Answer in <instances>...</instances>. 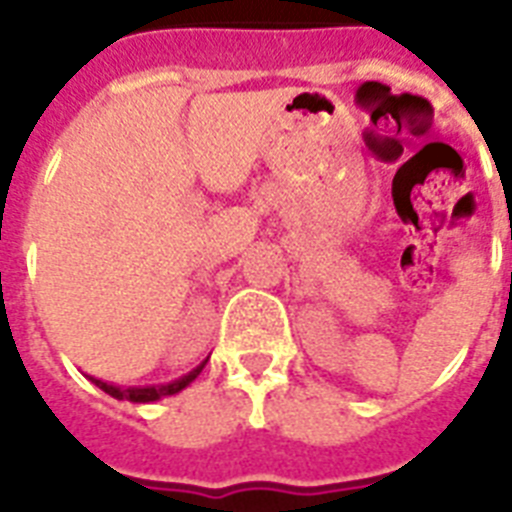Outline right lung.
Wrapping results in <instances>:
<instances>
[{
	"label": "right lung",
	"mask_w": 512,
	"mask_h": 512,
	"mask_svg": "<svg viewBox=\"0 0 512 512\" xmlns=\"http://www.w3.org/2000/svg\"><path fill=\"white\" fill-rule=\"evenodd\" d=\"M207 364V361H204ZM204 364H199L193 372H188L185 377H180V380L175 382H167V385H146V388H119V385H111V382H103V380H95V377H90L95 385H98L100 390H106L108 396L119 398V401H132V404H151V401H159V398L164 396H175V393H180L183 388H188L196 377H199V372L204 369Z\"/></svg>",
	"instance_id": "1"
}]
</instances>
